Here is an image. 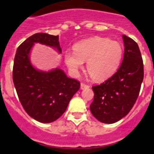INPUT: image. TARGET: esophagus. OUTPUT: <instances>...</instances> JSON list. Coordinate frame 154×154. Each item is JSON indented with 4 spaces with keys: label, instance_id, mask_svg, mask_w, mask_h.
<instances>
[{
    "label": "esophagus",
    "instance_id": "obj_1",
    "mask_svg": "<svg viewBox=\"0 0 154 154\" xmlns=\"http://www.w3.org/2000/svg\"><path fill=\"white\" fill-rule=\"evenodd\" d=\"M80 88H81V89H88V88H89V86L88 85H85V84L84 83H81V85H80Z\"/></svg>",
    "mask_w": 154,
    "mask_h": 154
}]
</instances>
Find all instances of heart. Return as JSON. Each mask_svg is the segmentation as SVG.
I'll return each mask as SVG.
<instances>
[{"instance_id":"obj_1","label":"heart","mask_w":154,"mask_h":154,"mask_svg":"<svg viewBox=\"0 0 154 154\" xmlns=\"http://www.w3.org/2000/svg\"><path fill=\"white\" fill-rule=\"evenodd\" d=\"M123 57V48L118 42L94 37L75 44L74 51H65L64 61L69 70L78 75L87 61V71L95 81L109 79L117 71Z\"/></svg>"}]
</instances>
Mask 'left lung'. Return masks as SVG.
<instances>
[{
	"label": "left lung",
	"mask_w": 154,
	"mask_h": 154,
	"mask_svg": "<svg viewBox=\"0 0 154 154\" xmlns=\"http://www.w3.org/2000/svg\"><path fill=\"white\" fill-rule=\"evenodd\" d=\"M123 39L125 48L120 67L111 78L92 87L91 112L103 123H114L129 113L143 79V64L138 45L125 35Z\"/></svg>",
	"instance_id": "left-lung-1"
}]
</instances>
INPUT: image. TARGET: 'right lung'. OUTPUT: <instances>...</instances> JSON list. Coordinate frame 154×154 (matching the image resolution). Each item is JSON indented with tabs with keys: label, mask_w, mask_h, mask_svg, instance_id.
<instances>
[{
	"label": "right lung",
	"mask_w": 154,
	"mask_h": 154,
	"mask_svg": "<svg viewBox=\"0 0 154 154\" xmlns=\"http://www.w3.org/2000/svg\"><path fill=\"white\" fill-rule=\"evenodd\" d=\"M35 43L53 48L62 53L58 35L36 33L17 48L13 67V82L19 100L27 113L40 123L54 122L65 112L79 82L69 78L64 71L55 69L42 71L35 69L30 53Z\"/></svg>",
	"instance_id": "right-lung-1"
}]
</instances>
